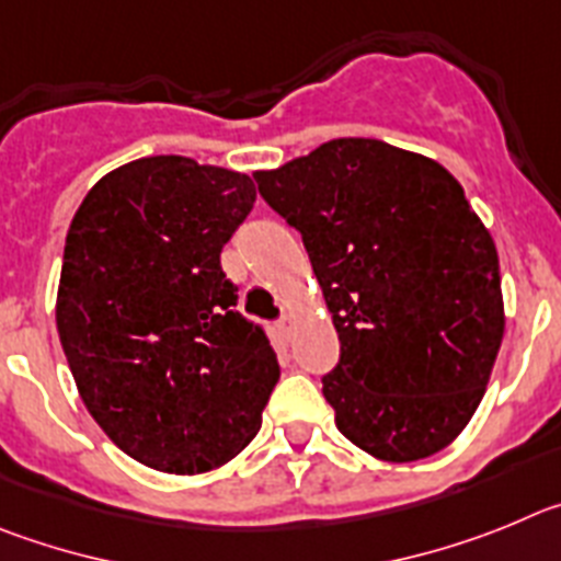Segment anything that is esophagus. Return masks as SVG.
Segmentation results:
<instances>
[{"label": "esophagus", "instance_id": "esophagus-1", "mask_svg": "<svg viewBox=\"0 0 561 561\" xmlns=\"http://www.w3.org/2000/svg\"><path fill=\"white\" fill-rule=\"evenodd\" d=\"M276 330H279L282 337H290L293 330H296V321H293V316L279 318V324H276Z\"/></svg>", "mask_w": 561, "mask_h": 561}]
</instances>
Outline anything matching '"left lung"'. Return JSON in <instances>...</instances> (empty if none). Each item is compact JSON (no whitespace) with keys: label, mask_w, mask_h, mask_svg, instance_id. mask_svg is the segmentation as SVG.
I'll list each match as a JSON object with an SVG mask.
<instances>
[{"label":"left lung","mask_w":561,"mask_h":561,"mask_svg":"<svg viewBox=\"0 0 561 561\" xmlns=\"http://www.w3.org/2000/svg\"><path fill=\"white\" fill-rule=\"evenodd\" d=\"M254 179L305 240L341 341L324 377L337 431L391 463L456 442L506 330L497 249L463 186L427 156L360 136Z\"/></svg>","instance_id":"8db88e82"}]
</instances>
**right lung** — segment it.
Segmentation results:
<instances>
[{
	"mask_svg": "<svg viewBox=\"0 0 561 561\" xmlns=\"http://www.w3.org/2000/svg\"><path fill=\"white\" fill-rule=\"evenodd\" d=\"M254 198L245 173L145 156L105 173L67 231L55 324L75 386L105 436L159 472L243 453L279 380L220 268Z\"/></svg>",
	"mask_w": 561,
	"mask_h": 561,
	"instance_id": "right-lung-1",
	"label": "right lung"
}]
</instances>
